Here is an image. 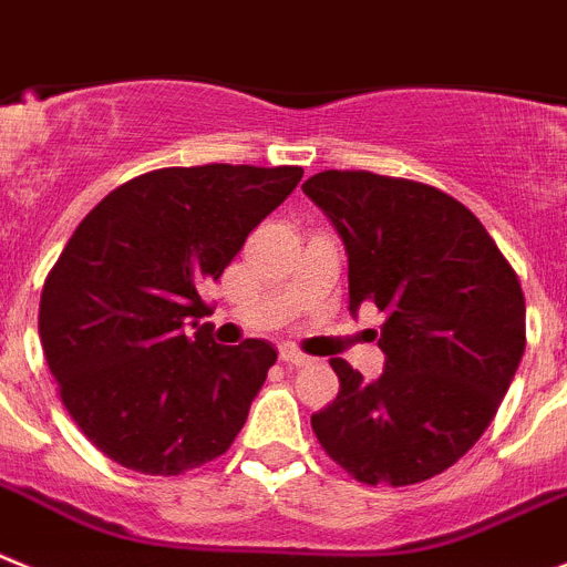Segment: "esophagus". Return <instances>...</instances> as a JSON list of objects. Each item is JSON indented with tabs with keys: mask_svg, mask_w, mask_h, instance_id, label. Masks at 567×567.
<instances>
[{
	"mask_svg": "<svg viewBox=\"0 0 567 567\" xmlns=\"http://www.w3.org/2000/svg\"><path fill=\"white\" fill-rule=\"evenodd\" d=\"M279 359H282L285 364H293V367H305V364H310V355L299 353V350H296V347H282V350H279Z\"/></svg>",
	"mask_w": 567,
	"mask_h": 567,
	"instance_id": "1",
	"label": "esophagus"
}]
</instances>
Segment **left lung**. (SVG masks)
I'll list each match as a JSON object with an SVG mask.
<instances>
[{"mask_svg":"<svg viewBox=\"0 0 567 567\" xmlns=\"http://www.w3.org/2000/svg\"><path fill=\"white\" fill-rule=\"evenodd\" d=\"M347 251L350 310L384 313V372L344 359L316 437L355 481L410 486L461 461L486 432L525 350L519 279L483 223L435 186L372 172H319L302 186Z\"/></svg>","mask_w":567,"mask_h":567,"instance_id":"left-lung-1","label":"left lung"}]
</instances>
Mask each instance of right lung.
Masks as SVG:
<instances>
[{"label":"right lung","instance_id":"right-lung-1","mask_svg":"<svg viewBox=\"0 0 567 567\" xmlns=\"http://www.w3.org/2000/svg\"><path fill=\"white\" fill-rule=\"evenodd\" d=\"M299 181V166L157 169L75 228L42 288L39 336L61 401L106 457L169 477L231 446L277 350L214 344L200 293Z\"/></svg>","mask_w":567,"mask_h":567}]
</instances>
